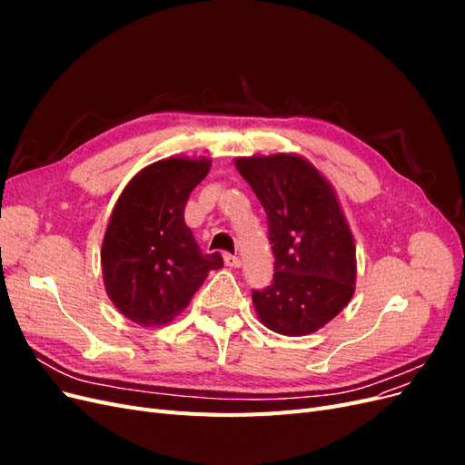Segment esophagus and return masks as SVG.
I'll return each instance as SVG.
<instances>
[{
    "instance_id": "obj_1",
    "label": "esophagus",
    "mask_w": 465,
    "mask_h": 465,
    "mask_svg": "<svg viewBox=\"0 0 465 465\" xmlns=\"http://www.w3.org/2000/svg\"><path fill=\"white\" fill-rule=\"evenodd\" d=\"M224 263H227L229 267H238L241 265V258L234 254H224Z\"/></svg>"
}]
</instances>
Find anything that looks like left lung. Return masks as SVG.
<instances>
[{"label":"left lung","instance_id":"1","mask_svg":"<svg viewBox=\"0 0 465 465\" xmlns=\"http://www.w3.org/2000/svg\"><path fill=\"white\" fill-rule=\"evenodd\" d=\"M236 171L267 215L273 279L252 291L256 312L283 335H306L340 314L355 291V244L328 180L294 154L241 157Z\"/></svg>","mask_w":465,"mask_h":465}]
</instances>
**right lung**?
Masks as SVG:
<instances>
[{
	"label": "right lung",
	"mask_w": 465,
	"mask_h": 465,
	"mask_svg": "<svg viewBox=\"0 0 465 465\" xmlns=\"http://www.w3.org/2000/svg\"><path fill=\"white\" fill-rule=\"evenodd\" d=\"M205 159H164L124 188L104 234V287L118 311L139 326L173 322L190 304L219 252L205 254L184 221L192 190L207 176Z\"/></svg>",
	"instance_id": "add662e5"
}]
</instances>
